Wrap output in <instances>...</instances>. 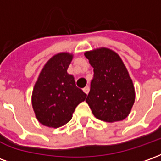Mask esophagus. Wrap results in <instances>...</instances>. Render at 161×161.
Returning <instances> with one entry per match:
<instances>
[{"label": "esophagus", "mask_w": 161, "mask_h": 161, "mask_svg": "<svg viewBox=\"0 0 161 161\" xmlns=\"http://www.w3.org/2000/svg\"><path fill=\"white\" fill-rule=\"evenodd\" d=\"M83 91H84L86 94H88V93H89V91H90V87H89V86H85V87L83 89Z\"/></svg>", "instance_id": "obj_1"}]
</instances>
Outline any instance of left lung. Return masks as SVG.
I'll return each mask as SVG.
<instances>
[{"mask_svg":"<svg viewBox=\"0 0 161 161\" xmlns=\"http://www.w3.org/2000/svg\"><path fill=\"white\" fill-rule=\"evenodd\" d=\"M94 75L86 98L93 115L113 122L125 119L135 103V88L124 64L117 53L100 48L84 53Z\"/></svg>","mask_w":161,"mask_h":161,"instance_id":"8db88e82","label":"left lung"}]
</instances>
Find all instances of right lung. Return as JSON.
Returning a JSON list of instances; mask_svg holds the SVG:
<instances>
[{"instance_id": "obj_1", "label": "right lung", "mask_w": 161, "mask_h": 161, "mask_svg": "<svg viewBox=\"0 0 161 161\" xmlns=\"http://www.w3.org/2000/svg\"><path fill=\"white\" fill-rule=\"evenodd\" d=\"M72 59L59 53L46 64L34 85L32 103L37 119L50 128H59L72 118L75 108L87 95L77 87L73 76L67 73Z\"/></svg>"}]
</instances>
